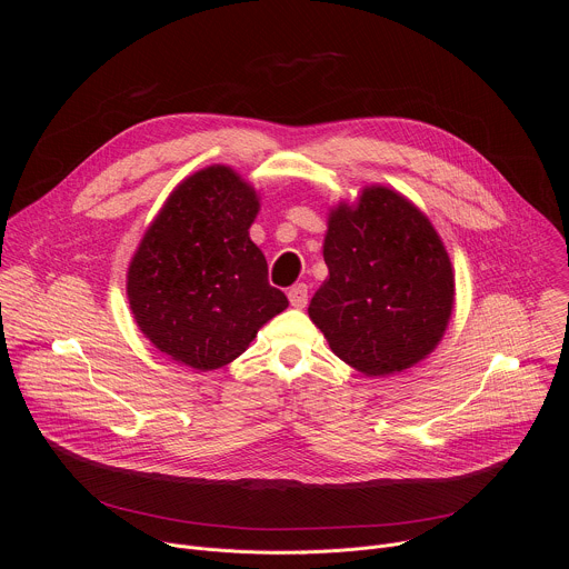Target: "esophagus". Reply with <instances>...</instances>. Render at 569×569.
<instances>
[{"instance_id": "34e87169", "label": "esophagus", "mask_w": 569, "mask_h": 569, "mask_svg": "<svg viewBox=\"0 0 569 569\" xmlns=\"http://www.w3.org/2000/svg\"><path fill=\"white\" fill-rule=\"evenodd\" d=\"M288 299L295 308H303L308 303V286L306 283H295L290 290H288Z\"/></svg>"}]
</instances>
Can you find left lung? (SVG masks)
I'll list each match as a JSON object with an SVG mask.
<instances>
[{
    "mask_svg": "<svg viewBox=\"0 0 569 569\" xmlns=\"http://www.w3.org/2000/svg\"><path fill=\"white\" fill-rule=\"evenodd\" d=\"M329 279L308 306L331 351L365 376L410 369L435 351L455 303L450 257L408 198L367 187L340 202L323 238Z\"/></svg>",
    "mask_w": 569,
    "mask_h": 569,
    "instance_id": "1",
    "label": "left lung"
}]
</instances>
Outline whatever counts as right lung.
<instances>
[{"instance_id": "obj_1", "label": "right lung", "mask_w": 569, "mask_h": 569, "mask_svg": "<svg viewBox=\"0 0 569 569\" xmlns=\"http://www.w3.org/2000/svg\"><path fill=\"white\" fill-rule=\"evenodd\" d=\"M259 196L229 167L187 178L146 229L128 268L141 333L198 371L229 365L288 308L250 238Z\"/></svg>"}]
</instances>
